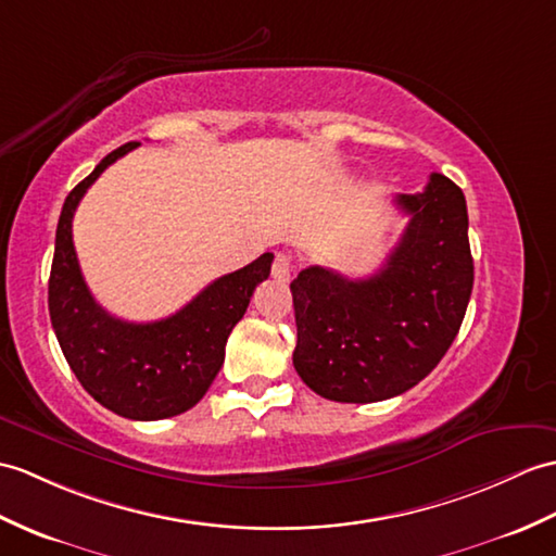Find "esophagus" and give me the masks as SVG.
<instances>
[{
  "label": "esophagus",
  "instance_id": "1",
  "mask_svg": "<svg viewBox=\"0 0 556 556\" xmlns=\"http://www.w3.org/2000/svg\"><path fill=\"white\" fill-rule=\"evenodd\" d=\"M293 273V263L287 253H277L275 263H273V277L279 281H289Z\"/></svg>",
  "mask_w": 556,
  "mask_h": 556
}]
</instances>
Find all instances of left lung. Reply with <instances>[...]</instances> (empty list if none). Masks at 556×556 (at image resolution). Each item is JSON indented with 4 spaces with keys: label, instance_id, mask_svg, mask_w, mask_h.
Listing matches in <instances>:
<instances>
[{
    "label": "left lung",
    "instance_id": "8db88e82",
    "mask_svg": "<svg viewBox=\"0 0 556 556\" xmlns=\"http://www.w3.org/2000/svg\"><path fill=\"white\" fill-rule=\"evenodd\" d=\"M409 223L367 279L305 267L291 281L299 341L293 367L317 395L377 403L409 391L441 363L473 289L462 189L433 173L421 193H397Z\"/></svg>",
    "mask_w": 556,
    "mask_h": 556
}]
</instances>
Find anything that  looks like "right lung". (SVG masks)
Returning a JSON list of instances; mask_svg holds the SVG:
<instances>
[{"label": "right lung", "instance_id": "add662e5", "mask_svg": "<svg viewBox=\"0 0 556 556\" xmlns=\"http://www.w3.org/2000/svg\"><path fill=\"white\" fill-rule=\"evenodd\" d=\"M135 147L139 141L111 151L66 197L49 275V317L66 363L97 403L127 419L156 421L182 415L211 389L229 333L257 283L269 277L275 255L263 253L215 279L165 319L137 325L109 315L89 293L77 263L73 215L94 179Z\"/></svg>", "mask_w": 556, "mask_h": 556}]
</instances>
